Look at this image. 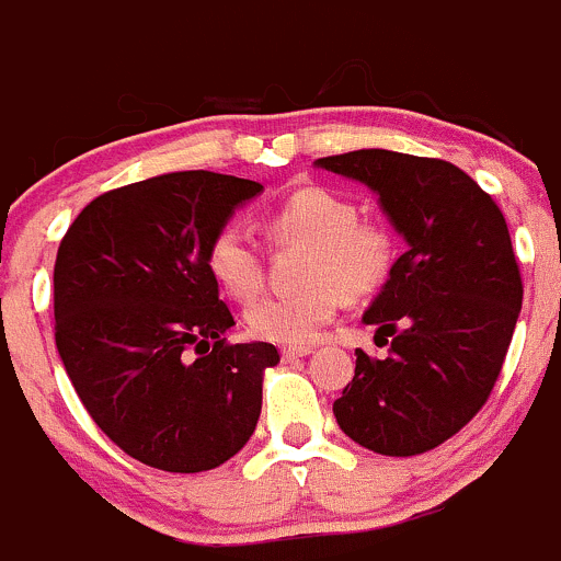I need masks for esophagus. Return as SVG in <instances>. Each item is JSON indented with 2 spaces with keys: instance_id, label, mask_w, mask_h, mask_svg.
<instances>
[{
  "instance_id": "obj_1",
  "label": "esophagus",
  "mask_w": 561,
  "mask_h": 561,
  "mask_svg": "<svg viewBox=\"0 0 561 561\" xmlns=\"http://www.w3.org/2000/svg\"><path fill=\"white\" fill-rule=\"evenodd\" d=\"M309 353H312V347H307V345L282 347V358H301V356H309Z\"/></svg>"
}]
</instances>
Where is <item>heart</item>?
Here are the masks:
<instances>
[{"label": "heart", "mask_w": 561, "mask_h": 561, "mask_svg": "<svg viewBox=\"0 0 561 561\" xmlns=\"http://www.w3.org/2000/svg\"><path fill=\"white\" fill-rule=\"evenodd\" d=\"M274 247H307L304 290L265 296L247 309L254 336L282 345H307L329 325L345 298L362 301L383 290L397 263V236L383 219L358 216V205L323 186L296 188L263 216ZM205 265L236 301H252L265 287V257L254 238L225 225L210 238Z\"/></svg>", "instance_id": "1"}]
</instances>
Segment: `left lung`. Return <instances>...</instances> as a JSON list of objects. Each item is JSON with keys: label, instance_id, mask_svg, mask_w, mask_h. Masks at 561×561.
Instances as JSON below:
<instances>
[{"label": "left lung", "instance_id": "obj_1", "mask_svg": "<svg viewBox=\"0 0 561 561\" xmlns=\"http://www.w3.org/2000/svg\"><path fill=\"white\" fill-rule=\"evenodd\" d=\"M318 167L378 192L408 241L364 314L389 356L358 347L356 375L334 402L336 425L378 455L431 453L480 413L513 340L524 282L507 221L449 161L353 150Z\"/></svg>", "mask_w": 561, "mask_h": 561}]
</instances>
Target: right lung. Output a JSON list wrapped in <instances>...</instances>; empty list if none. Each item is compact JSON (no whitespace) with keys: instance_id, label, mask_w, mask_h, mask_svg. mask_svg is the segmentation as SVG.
I'll return each mask as SVG.
<instances>
[{"instance_id":"right-lung-1","label":"right lung","mask_w":561,"mask_h":561,"mask_svg":"<svg viewBox=\"0 0 561 561\" xmlns=\"http://www.w3.org/2000/svg\"><path fill=\"white\" fill-rule=\"evenodd\" d=\"M263 192L208 170L167 172L92 199L54 263V340L81 405L150 469L197 474L257 427L271 342L236 325L205 252L232 210Z\"/></svg>"}]
</instances>
